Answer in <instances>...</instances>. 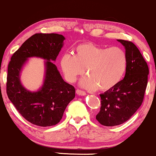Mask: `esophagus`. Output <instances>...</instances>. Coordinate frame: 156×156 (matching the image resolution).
Returning <instances> with one entry per match:
<instances>
[{
  "mask_svg": "<svg viewBox=\"0 0 156 156\" xmlns=\"http://www.w3.org/2000/svg\"><path fill=\"white\" fill-rule=\"evenodd\" d=\"M76 94L79 96H85L86 95V93H85V91H83V90H79V89H77L76 90Z\"/></svg>",
  "mask_w": 156,
  "mask_h": 156,
  "instance_id": "esophagus-1",
  "label": "esophagus"
}]
</instances>
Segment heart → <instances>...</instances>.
I'll return each instance as SVG.
<instances>
[{"instance_id":"1","label":"heart","mask_w":156,"mask_h":156,"mask_svg":"<svg viewBox=\"0 0 156 156\" xmlns=\"http://www.w3.org/2000/svg\"><path fill=\"white\" fill-rule=\"evenodd\" d=\"M125 51L119 47L104 48L92 43L78 45L75 55L66 53L60 58V66L66 80L74 83L85 73L80 86L89 90H111L122 80L127 69Z\"/></svg>"}]
</instances>
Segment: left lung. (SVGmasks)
I'll return each instance as SVG.
<instances>
[{
  "label": "left lung",
  "mask_w": 156,
  "mask_h": 156,
  "mask_svg": "<svg viewBox=\"0 0 156 156\" xmlns=\"http://www.w3.org/2000/svg\"><path fill=\"white\" fill-rule=\"evenodd\" d=\"M124 45L127 57L125 77L111 90L101 94V108L96 119L108 127L127 122L141 105L149 74L148 66L132 42L117 40Z\"/></svg>",
  "instance_id": "left-lung-1"
}]
</instances>
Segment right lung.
Returning a JSON list of instances; mask_svg holds the SVG:
<instances>
[{
    "mask_svg": "<svg viewBox=\"0 0 156 156\" xmlns=\"http://www.w3.org/2000/svg\"><path fill=\"white\" fill-rule=\"evenodd\" d=\"M66 38L62 34L38 33L26 40L11 57L8 66L6 93L17 111L33 125L49 127L59 123L75 97V88L65 82L55 62ZM30 57L44 58L45 78L42 87L30 92L20 82V73Z\"/></svg>",
    "mask_w": 156,
    "mask_h": 156,
    "instance_id": "obj_1",
    "label": "right lung"
}]
</instances>
